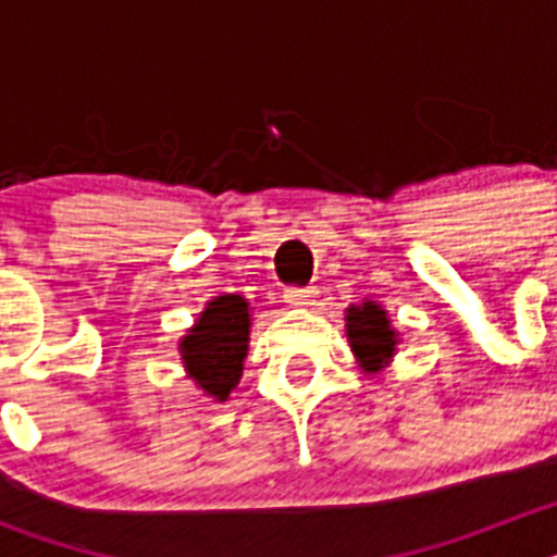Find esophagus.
Segmentation results:
<instances>
[{
  "instance_id": "obj_1",
  "label": "esophagus",
  "mask_w": 557,
  "mask_h": 557,
  "mask_svg": "<svg viewBox=\"0 0 557 557\" xmlns=\"http://www.w3.org/2000/svg\"><path fill=\"white\" fill-rule=\"evenodd\" d=\"M314 298H318V289L314 287H289L287 295H284V301L289 307H309Z\"/></svg>"
}]
</instances>
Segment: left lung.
Masks as SVG:
<instances>
[{"instance_id": "8db88e82", "label": "left lung", "mask_w": 557, "mask_h": 557, "mask_svg": "<svg viewBox=\"0 0 557 557\" xmlns=\"http://www.w3.org/2000/svg\"><path fill=\"white\" fill-rule=\"evenodd\" d=\"M346 334L359 368L379 373L396 354L398 334L393 332L391 318L376 301H366L346 309Z\"/></svg>"}]
</instances>
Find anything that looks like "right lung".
Masks as SVG:
<instances>
[{
	"instance_id": "1",
	"label": "right lung",
	"mask_w": 557,
	"mask_h": 557,
	"mask_svg": "<svg viewBox=\"0 0 557 557\" xmlns=\"http://www.w3.org/2000/svg\"><path fill=\"white\" fill-rule=\"evenodd\" d=\"M248 339L250 309L243 295H218L206 304L195 326L181 339L186 373L198 382L206 396L225 401L239 385Z\"/></svg>"
}]
</instances>
